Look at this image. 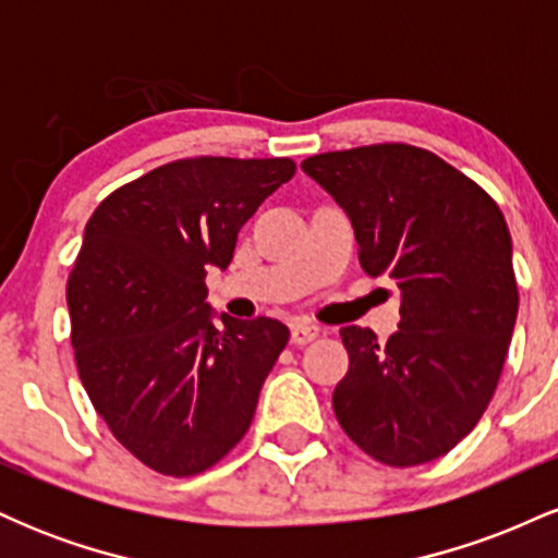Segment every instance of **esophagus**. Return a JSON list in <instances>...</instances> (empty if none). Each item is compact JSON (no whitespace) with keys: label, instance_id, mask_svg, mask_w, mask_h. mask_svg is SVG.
<instances>
[{"label":"esophagus","instance_id":"esophagus-1","mask_svg":"<svg viewBox=\"0 0 558 558\" xmlns=\"http://www.w3.org/2000/svg\"><path fill=\"white\" fill-rule=\"evenodd\" d=\"M317 336H319L317 325H312V323H293L291 325V341L296 345L312 343Z\"/></svg>","mask_w":558,"mask_h":558}]
</instances>
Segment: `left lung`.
<instances>
[{
	"label": "left lung",
	"instance_id": "1",
	"mask_svg": "<svg viewBox=\"0 0 558 558\" xmlns=\"http://www.w3.org/2000/svg\"><path fill=\"white\" fill-rule=\"evenodd\" d=\"M349 215L360 262L396 280L388 343L341 330L349 373L332 390L343 433L377 462L417 466L451 451L488 409L517 323L511 235L475 181L409 144L301 162Z\"/></svg>",
	"mask_w": 558,
	"mask_h": 558
}]
</instances>
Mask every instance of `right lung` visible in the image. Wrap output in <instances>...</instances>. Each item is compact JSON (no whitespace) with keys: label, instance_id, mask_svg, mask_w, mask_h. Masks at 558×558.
<instances>
[{"label":"right lung","instance_id":"obj_1","mask_svg":"<svg viewBox=\"0 0 558 558\" xmlns=\"http://www.w3.org/2000/svg\"><path fill=\"white\" fill-rule=\"evenodd\" d=\"M296 165L286 157L178 159L96 207L68 280L83 388L138 462L189 477L246 435L288 343L270 317L235 319L207 301L239 230Z\"/></svg>","mask_w":558,"mask_h":558}]
</instances>
